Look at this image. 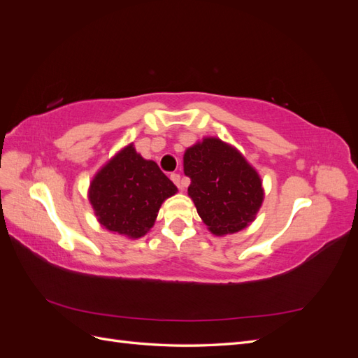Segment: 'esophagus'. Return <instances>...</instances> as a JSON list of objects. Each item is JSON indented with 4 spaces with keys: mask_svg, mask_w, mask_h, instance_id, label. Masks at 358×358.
I'll list each match as a JSON object with an SVG mask.
<instances>
[{
    "mask_svg": "<svg viewBox=\"0 0 358 358\" xmlns=\"http://www.w3.org/2000/svg\"><path fill=\"white\" fill-rule=\"evenodd\" d=\"M170 179L173 180V183H175V185H176L178 188H183V187L187 185V183L182 180L180 175H178V173H173V175H170Z\"/></svg>",
    "mask_w": 358,
    "mask_h": 358,
    "instance_id": "1",
    "label": "esophagus"
}]
</instances>
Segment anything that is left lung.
I'll use <instances>...</instances> for the list:
<instances>
[{"mask_svg":"<svg viewBox=\"0 0 358 358\" xmlns=\"http://www.w3.org/2000/svg\"><path fill=\"white\" fill-rule=\"evenodd\" d=\"M183 171L191 179L188 196L213 234L237 233L255 220L264 199L262 179L236 148L206 137L185 150Z\"/></svg>","mask_w":358,"mask_h":358,"instance_id":"1","label":"left lung"}]
</instances>
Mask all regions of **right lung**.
<instances>
[{"instance_id":"right-lung-1","label":"right lung","mask_w":358,"mask_h":358,"mask_svg":"<svg viewBox=\"0 0 358 358\" xmlns=\"http://www.w3.org/2000/svg\"><path fill=\"white\" fill-rule=\"evenodd\" d=\"M176 191L157 162L137 154L131 143L96 173L88 197L106 230L138 239L152 229L162 201Z\"/></svg>"}]
</instances>
